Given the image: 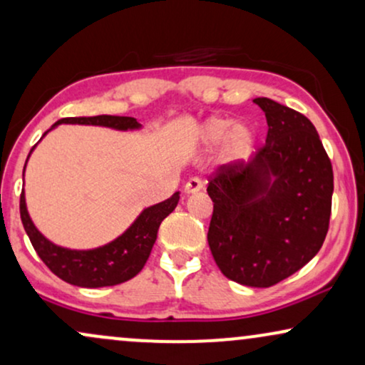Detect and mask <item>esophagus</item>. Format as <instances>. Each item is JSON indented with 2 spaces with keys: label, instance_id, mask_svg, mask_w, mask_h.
<instances>
[{
  "label": "esophagus",
  "instance_id": "1",
  "mask_svg": "<svg viewBox=\"0 0 365 365\" xmlns=\"http://www.w3.org/2000/svg\"><path fill=\"white\" fill-rule=\"evenodd\" d=\"M202 188H204V183H202V180L197 178V177L190 178L185 183V192L187 193H197V192H200Z\"/></svg>",
  "mask_w": 365,
  "mask_h": 365
}]
</instances>
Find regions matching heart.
<instances>
[{
    "mask_svg": "<svg viewBox=\"0 0 365 365\" xmlns=\"http://www.w3.org/2000/svg\"><path fill=\"white\" fill-rule=\"evenodd\" d=\"M230 126H232V123L227 121V119H210L204 128L205 141L209 143V145H215V143L222 141L230 131ZM249 141H251V133H249L247 128L237 126L234 129L232 145L236 146V148H244V146L249 145Z\"/></svg>",
    "mask_w": 365,
    "mask_h": 365,
    "instance_id": "obj_1",
    "label": "heart"
}]
</instances>
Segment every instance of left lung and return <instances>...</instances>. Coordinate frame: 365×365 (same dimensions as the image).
Listing matches in <instances>:
<instances>
[{"instance_id": "obj_1", "label": "left lung", "mask_w": 365, "mask_h": 365, "mask_svg": "<svg viewBox=\"0 0 365 365\" xmlns=\"http://www.w3.org/2000/svg\"><path fill=\"white\" fill-rule=\"evenodd\" d=\"M266 143L209 177L207 241L225 278L269 288L302 269L329 232L334 170L310 119L267 98Z\"/></svg>"}]
</instances>
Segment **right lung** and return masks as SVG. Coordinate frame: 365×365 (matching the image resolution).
Returning a JSON list of instances; mask_svg holds the SVG:
<instances>
[{
	"label": "right lung",
	"mask_w": 365,
	"mask_h": 365,
	"mask_svg": "<svg viewBox=\"0 0 365 365\" xmlns=\"http://www.w3.org/2000/svg\"><path fill=\"white\" fill-rule=\"evenodd\" d=\"M62 123L94 124V126H108L123 129V131L141 126L135 118L103 114V116L92 118H63L58 119L52 128ZM178 198L180 195L177 192L165 202L148 207L118 239L103 247L89 249V251H72V249L55 246L53 242L41 236L26 210L23 190L20 195V215L31 246L55 276H58L66 283L82 286V288H103V286L124 283L140 273L153 249L161 220L175 210Z\"/></svg>",
	"instance_id": "right-lung-1"
}]
</instances>
